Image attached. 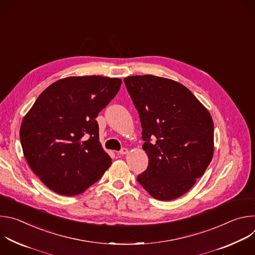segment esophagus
<instances>
[{
	"label": "esophagus",
	"instance_id": "1",
	"mask_svg": "<svg viewBox=\"0 0 255 255\" xmlns=\"http://www.w3.org/2000/svg\"><path fill=\"white\" fill-rule=\"evenodd\" d=\"M129 152V150L127 149V148H122L120 151H119V154L120 155H125V154H127Z\"/></svg>",
	"mask_w": 255,
	"mask_h": 255
}]
</instances>
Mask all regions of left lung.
I'll use <instances>...</instances> for the list:
<instances>
[{
	"mask_svg": "<svg viewBox=\"0 0 255 255\" xmlns=\"http://www.w3.org/2000/svg\"><path fill=\"white\" fill-rule=\"evenodd\" d=\"M137 109L148 166L137 177L148 194L171 201L186 194L210 164L214 124L209 111L181 84L151 75L124 79ZM156 138L155 142L151 139Z\"/></svg>",
	"mask_w": 255,
	"mask_h": 255,
	"instance_id": "left-lung-1",
	"label": "left lung"
}]
</instances>
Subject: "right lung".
<instances>
[{
    "label": "right lung",
    "mask_w": 255,
    "mask_h": 255,
    "mask_svg": "<svg viewBox=\"0 0 255 255\" xmlns=\"http://www.w3.org/2000/svg\"><path fill=\"white\" fill-rule=\"evenodd\" d=\"M122 81L101 76L61 79L35 101L20 127L24 156L42 183L61 196L84 193L112 163L99 141L98 114Z\"/></svg>",
    "instance_id": "add662e5"
}]
</instances>
